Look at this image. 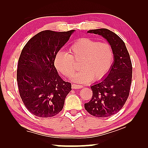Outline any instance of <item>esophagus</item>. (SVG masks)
<instances>
[{"mask_svg":"<svg viewBox=\"0 0 148 148\" xmlns=\"http://www.w3.org/2000/svg\"><path fill=\"white\" fill-rule=\"evenodd\" d=\"M82 87H83V86H82V85L74 84L72 85V89H80V88H82Z\"/></svg>","mask_w":148,"mask_h":148,"instance_id":"1","label":"esophagus"}]
</instances>
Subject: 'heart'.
<instances>
[{"instance_id":"1","label":"heart","mask_w":148,"mask_h":148,"mask_svg":"<svg viewBox=\"0 0 148 148\" xmlns=\"http://www.w3.org/2000/svg\"><path fill=\"white\" fill-rule=\"evenodd\" d=\"M68 54L59 51L56 55L54 65L66 77H72L76 70L75 62H79L80 71L72 77L76 82L87 83L101 80L109 74L114 61L111 45L90 38H81L74 43Z\"/></svg>"}]
</instances>
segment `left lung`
I'll return each instance as SVG.
<instances>
[{
	"label": "left lung",
	"mask_w": 148,
	"mask_h": 148,
	"mask_svg": "<svg viewBox=\"0 0 148 148\" xmlns=\"http://www.w3.org/2000/svg\"><path fill=\"white\" fill-rule=\"evenodd\" d=\"M103 36L111 45L114 62L107 76L101 82L91 86L92 99L84 104L90 115L107 117L115 114L123 107L129 97L132 79V64L124 41L107 29L88 31Z\"/></svg>",
	"instance_id": "left-lung-1"
}]
</instances>
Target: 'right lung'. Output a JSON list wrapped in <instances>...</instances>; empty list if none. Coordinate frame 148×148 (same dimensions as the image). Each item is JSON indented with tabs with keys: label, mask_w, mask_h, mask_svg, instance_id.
<instances>
[{
	"label": "right lung",
	"mask_w": 148,
	"mask_h": 148,
	"mask_svg": "<svg viewBox=\"0 0 148 148\" xmlns=\"http://www.w3.org/2000/svg\"><path fill=\"white\" fill-rule=\"evenodd\" d=\"M74 32L43 31L22 49L16 71L18 91L25 106L35 116L47 118L57 115L72 90L71 84L58 74L54 59Z\"/></svg>",
	"instance_id": "add662e5"
}]
</instances>
